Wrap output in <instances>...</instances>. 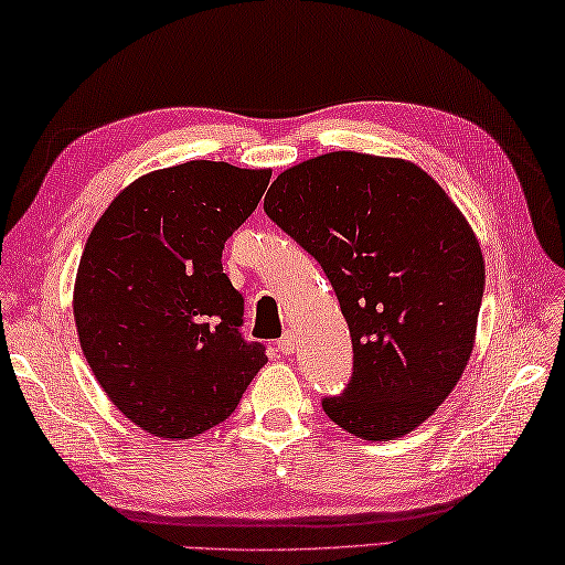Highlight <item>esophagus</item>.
Returning a JSON list of instances; mask_svg holds the SVG:
<instances>
[{
  "mask_svg": "<svg viewBox=\"0 0 565 565\" xmlns=\"http://www.w3.org/2000/svg\"><path fill=\"white\" fill-rule=\"evenodd\" d=\"M276 352H279V354H294V334H284L281 340H276Z\"/></svg>",
  "mask_w": 565,
  "mask_h": 565,
  "instance_id": "obj_1",
  "label": "esophagus"
}]
</instances>
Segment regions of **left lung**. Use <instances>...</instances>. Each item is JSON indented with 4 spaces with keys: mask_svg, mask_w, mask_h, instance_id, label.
<instances>
[{
    "mask_svg": "<svg viewBox=\"0 0 565 565\" xmlns=\"http://www.w3.org/2000/svg\"><path fill=\"white\" fill-rule=\"evenodd\" d=\"M264 213L338 296L354 366L322 411L352 435H407L437 411L473 350L486 267L444 189L413 162L330 152L276 177Z\"/></svg>",
    "mask_w": 565,
    "mask_h": 565,
    "instance_id": "left-lung-1",
    "label": "left lung"
}]
</instances>
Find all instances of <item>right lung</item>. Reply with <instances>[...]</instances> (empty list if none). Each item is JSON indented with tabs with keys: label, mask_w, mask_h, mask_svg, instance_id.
<instances>
[{
	"label": "right lung",
	"mask_w": 565,
	"mask_h": 565,
	"mask_svg": "<svg viewBox=\"0 0 565 565\" xmlns=\"http://www.w3.org/2000/svg\"><path fill=\"white\" fill-rule=\"evenodd\" d=\"M271 172L194 160L140 177L104 211L75 281L82 352L106 395L154 437L223 423L267 362L243 338L223 247Z\"/></svg>",
	"instance_id": "obj_1"
}]
</instances>
